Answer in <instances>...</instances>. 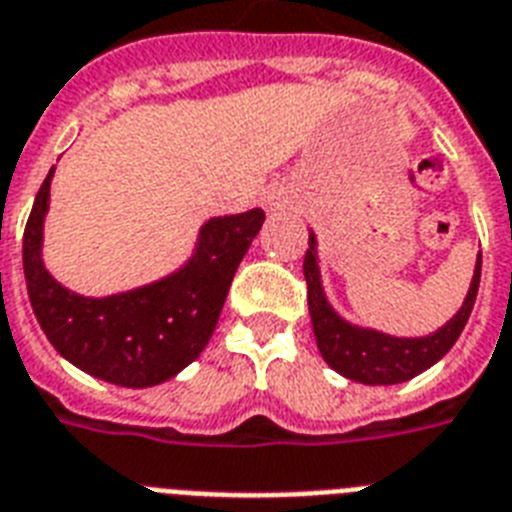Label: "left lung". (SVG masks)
<instances>
[{"instance_id":"1","label":"left lung","mask_w":512,"mask_h":512,"mask_svg":"<svg viewBox=\"0 0 512 512\" xmlns=\"http://www.w3.org/2000/svg\"><path fill=\"white\" fill-rule=\"evenodd\" d=\"M304 277L309 285V314H312L314 338L322 359L341 372L343 378L357 380L365 386H394L404 380L415 378L428 367H433L447 354L463 333L473 304L478 296V282H481V253L476 256L473 280L465 293L463 306L449 322L418 338H404V335L380 333L375 327H362L343 320L335 312L333 304L327 301L322 288L320 256H317V235L309 230V251L304 256Z\"/></svg>"}]
</instances>
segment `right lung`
<instances>
[{
  "mask_svg": "<svg viewBox=\"0 0 512 512\" xmlns=\"http://www.w3.org/2000/svg\"><path fill=\"white\" fill-rule=\"evenodd\" d=\"M49 169L23 232V272L31 306L57 354L92 378L150 388L174 378L206 349L237 264L264 224V211L214 216L198 232L190 259L171 275L113 296H81L44 267Z\"/></svg>",
  "mask_w": 512,
  "mask_h": 512,
  "instance_id": "add662e5",
  "label": "right lung"
}]
</instances>
